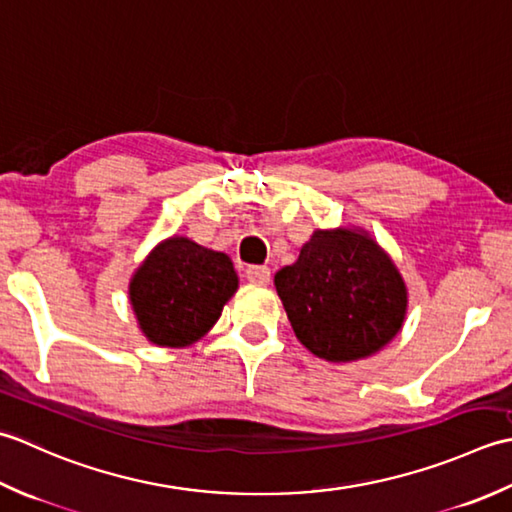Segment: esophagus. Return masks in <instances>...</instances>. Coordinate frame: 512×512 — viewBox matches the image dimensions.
I'll use <instances>...</instances> for the list:
<instances>
[{"instance_id":"esophagus-1","label":"esophagus","mask_w":512,"mask_h":512,"mask_svg":"<svg viewBox=\"0 0 512 512\" xmlns=\"http://www.w3.org/2000/svg\"><path fill=\"white\" fill-rule=\"evenodd\" d=\"M247 280L249 283L254 285H267L271 280V271L269 267H260V265H254V267H247Z\"/></svg>"}]
</instances>
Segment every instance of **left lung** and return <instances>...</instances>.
Returning <instances> with one entry per match:
<instances>
[{"mask_svg": "<svg viewBox=\"0 0 512 512\" xmlns=\"http://www.w3.org/2000/svg\"><path fill=\"white\" fill-rule=\"evenodd\" d=\"M274 285L302 347L327 362L382 351L409 309L400 269L362 227L316 229Z\"/></svg>", "mask_w": 512, "mask_h": 512, "instance_id": "8db88e82", "label": "left lung"}]
</instances>
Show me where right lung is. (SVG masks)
<instances>
[{
  "label": "right lung",
  "mask_w": 512,
  "mask_h": 512,
  "mask_svg": "<svg viewBox=\"0 0 512 512\" xmlns=\"http://www.w3.org/2000/svg\"><path fill=\"white\" fill-rule=\"evenodd\" d=\"M236 289L232 258L174 234L134 269L128 298L145 340L185 349L207 336Z\"/></svg>",
  "instance_id": "obj_1"
}]
</instances>
